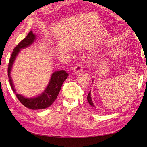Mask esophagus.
<instances>
[{"mask_svg":"<svg viewBox=\"0 0 147 147\" xmlns=\"http://www.w3.org/2000/svg\"><path fill=\"white\" fill-rule=\"evenodd\" d=\"M82 70H83L82 65L81 64H77L74 69V73L75 74H79L80 72H82Z\"/></svg>","mask_w":147,"mask_h":147,"instance_id":"esophagus-1","label":"esophagus"}]
</instances>
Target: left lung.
Wrapping results in <instances>:
<instances>
[{
    "mask_svg": "<svg viewBox=\"0 0 147 147\" xmlns=\"http://www.w3.org/2000/svg\"><path fill=\"white\" fill-rule=\"evenodd\" d=\"M93 81V80H92ZM91 91H90V92L88 93V96H87V100H88V102H89V104H90V105H91V106H92V107H95V105H94V104H93V102H92V99H91Z\"/></svg>",
    "mask_w": 147,
    "mask_h": 147,
    "instance_id": "8db88e82",
    "label": "left lung"
}]
</instances>
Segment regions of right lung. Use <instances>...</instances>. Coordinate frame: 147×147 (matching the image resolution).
Here are the masks:
<instances>
[{
    "label": "right lung",
    "instance_id": "1",
    "mask_svg": "<svg viewBox=\"0 0 147 147\" xmlns=\"http://www.w3.org/2000/svg\"><path fill=\"white\" fill-rule=\"evenodd\" d=\"M35 40H36V35L33 34L32 31H30L26 37L20 42L18 45L14 48L9 61V63H8V76L12 90L15 92L16 97L21 103L28 109L39 110L46 109L54 102L59 94L62 85L67 78L69 74L65 70H59L53 72L51 74L50 82L45 90L40 94L35 97H25L16 92L10 75L12 67L20 50L30 46L34 43Z\"/></svg>",
    "mask_w": 147,
    "mask_h": 147
}]
</instances>
